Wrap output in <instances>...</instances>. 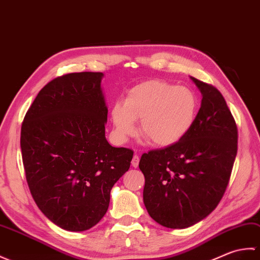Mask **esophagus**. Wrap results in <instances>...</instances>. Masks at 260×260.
<instances>
[{"label": "esophagus", "mask_w": 260, "mask_h": 260, "mask_svg": "<svg viewBox=\"0 0 260 260\" xmlns=\"http://www.w3.org/2000/svg\"><path fill=\"white\" fill-rule=\"evenodd\" d=\"M139 160H140V157L138 154H135L134 158H132V161H131V165L134 168H137L138 166H139Z\"/></svg>", "instance_id": "obj_1"}]
</instances>
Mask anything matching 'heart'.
I'll return each instance as SVG.
<instances>
[{"mask_svg": "<svg viewBox=\"0 0 260 260\" xmlns=\"http://www.w3.org/2000/svg\"><path fill=\"white\" fill-rule=\"evenodd\" d=\"M198 107L191 89L152 80L130 89L123 105L112 107L111 119L120 140L135 135V120H140L142 138L155 147H170L191 130Z\"/></svg>", "mask_w": 260, "mask_h": 260, "instance_id": "heart-1", "label": "heart"}]
</instances>
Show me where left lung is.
I'll return each instance as SVG.
<instances>
[{
	"label": "left lung",
	"instance_id": "8db88e82",
	"mask_svg": "<svg viewBox=\"0 0 260 260\" xmlns=\"http://www.w3.org/2000/svg\"><path fill=\"white\" fill-rule=\"evenodd\" d=\"M203 100L188 135L141 155L143 203L154 221L172 229L203 220L226 191L238 149V129L222 94L191 78Z\"/></svg>",
	"mask_w": 260,
	"mask_h": 260
}]
</instances>
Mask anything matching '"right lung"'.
<instances>
[{"label":"right lung","instance_id":"right-lung-1","mask_svg":"<svg viewBox=\"0 0 260 260\" xmlns=\"http://www.w3.org/2000/svg\"><path fill=\"white\" fill-rule=\"evenodd\" d=\"M101 72L68 73L45 84L21 126L25 178L36 204L69 232L93 227L106 215L113 184L134 151L106 139L108 108Z\"/></svg>","mask_w":260,"mask_h":260}]
</instances>
